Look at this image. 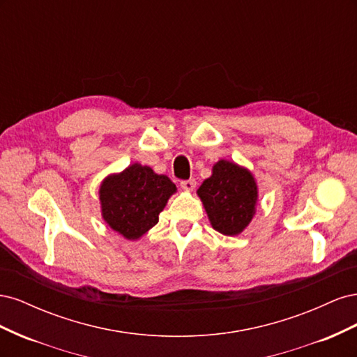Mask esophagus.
<instances>
[{
    "instance_id": "obj_1",
    "label": "esophagus",
    "mask_w": 357,
    "mask_h": 357,
    "mask_svg": "<svg viewBox=\"0 0 357 357\" xmlns=\"http://www.w3.org/2000/svg\"><path fill=\"white\" fill-rule=\"evenodd\" d=\"M180 186H181V189H183V190H186V192H192L193 189H195V186H197V181L193 180V178H189V180H183V181L180 183Z\"/></svg>"
}]
</instances>
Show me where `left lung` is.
I'll return each instance as SVG.
<instances>
[{
	"label": "left lung",
	"mask_w": 357,
	"mask_h": 357,
	"mask_svg": "<svg viewBox=\"0 0 357 357\" xmlns=\"http://www.w3.org/2000/svg\"><path fill=\"white\" fill-rule=\"evenodd\" d=\"M213 229L226 235H240L256 215L259 188L253 172L234 160L220 159L211 176L197 190Z\"/></svg>",
	"instance_id": "1"
}]
</instances>
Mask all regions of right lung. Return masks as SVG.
<instances>
[{"instance_id":"add662e5","label":"right lung","mask_w":357,"mask_h":357,"mask_svg":"<svg viewBox=\"0 0 357 357\" xmlns=\"http://www.w3.org/2000/svg\"><path fill=\"white\" fill-rule=\"evenodd\" d=\"M176 192L167 176L134 162L101 181V218L125 240L137 241L159 222L160 211Z\"/></svg>"}]
</instances>
